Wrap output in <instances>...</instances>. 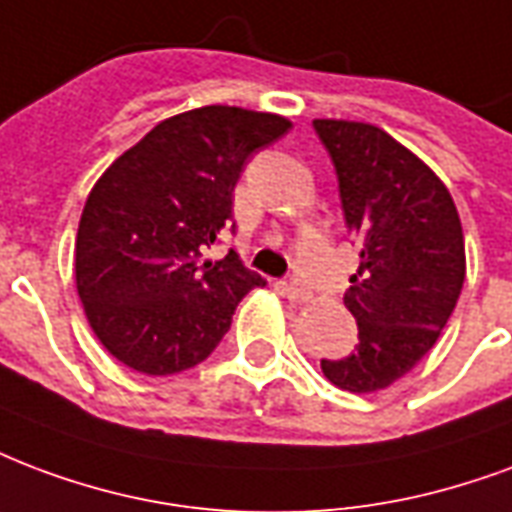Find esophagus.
<instances>
[{"label":"esophagus","instance_id":"esophagus-1","mask_svg":"<svg viewBox=\"0 0 512 512\" xmlns=\"http://www.w3.org/2000/svg\"><path fill=\"white\" fill-rule=\"evenodd\" d=\"M287 298L295 301V304H306V301L312 298V290H309L301 279H290V282H287Z\"/></svg>","mask_w":512,"mask_h":512}]
</instances>
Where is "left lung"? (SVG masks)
<instances>
[{
	"mask_svg": "<svg viewBox=\"0 0 512 512\" xmlns=\"http://www.w3.org/2000/svg\"><path fill=\"white\" fill-rule=\"evenodd\" d=\"M314 132L336 168L347 230L361 244L344 293L358 344L320 366L336 388L374 393L415 369L456 309L467 274L461 219L437 173L380 127L314 119Z\"/></svg>",
	"mask_w": 512,
	"mask_h": 512,
	"instance_id": "1",
	"label": "left lung"
}]
</instances>
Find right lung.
I'll use <instances>...</instances> for the list:
<instances>
[{"label":"right lung","instance_id":"add662e5","mask_svg":"<svg viewBox=\"0 0 512 512\" xmlns=\"http://www.w3.org/2000/svg\"><path fill=\"white\" fill-rule=\"evenodd\" d=\"M293 124L276 113L206 105L160 121L121 154L86 198L75 285L86 320L116 361L149 377L198 366L266 279L236 252L203 263L233 219L249 154Z\"/></svg>","mask_w":512,"mask_h":512}]
</instances>
